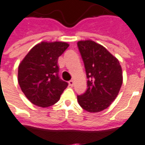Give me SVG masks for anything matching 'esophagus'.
Segmentation results:
<instances>
[{
	"mask_svg": "<svg viewBox=\"0 0 145 145\" xmlns=\"http://www.w3.org/2000/svg\"><path fill=\"white\" fill-rule=\"evenodd\" d=\"M69 85L70 86H72L74 85L73 80H69Z\"/></svg>",
	"mask_w": 145,
	"mask_h": 145,
	"instance_id": "1",
	"label": "esophagus"
}]
</instances>
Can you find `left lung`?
Segmentation results:
<instances>
[{"label":"left lung","mask_w":145,"mask_h":145,"mask_svg":"<svg viewBox=\"0 0 145 145\" xmlns=\"http://www.w3.org/2000/svg\"><path fill=\"white\" fill-rule=\"evenodd\" d=\"M77 46L88 79L86 91L77 96L78 103L86 111H102L116 99L123 83L120 62L93 41H80Z\"/></svg>","instance_id":"left-lung-1"}]
</instances>
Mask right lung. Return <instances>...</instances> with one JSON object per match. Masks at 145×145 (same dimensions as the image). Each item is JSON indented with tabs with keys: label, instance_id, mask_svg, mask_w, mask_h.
I'll return each instance as SVG.
<instances>
[{
	"label": "right lung",
	"instance_id": "add662e5",
	"mask_svg": "<svg viewBox=\"0 0 145 145\" xmlns=\"http://www.w3.org/2000/svg\"><path fill=\"white\" fill-rule=\"evenodd\" d=\"M69 44L42 42L34 46L18 66V83L31 103L48 107L59 100L68 83L59 76L58 59Z\"/></svg>",
	"mask_w": 145,
	"mask_h": 145
}]
</instances>
